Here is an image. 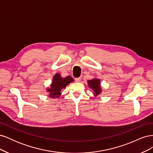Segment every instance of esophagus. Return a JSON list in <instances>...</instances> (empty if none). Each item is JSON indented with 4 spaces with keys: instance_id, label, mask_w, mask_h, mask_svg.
<instances>
[{
    "instance_id": "34e87169",
    "label": "esophagus",
    "mask_w": 153,
    "mask_h": 153,
    "mask_svg": "<svg viewBox=\"0 0 153 153\" xmlns=\"http://www.w3.org/2000/svg\"><path fill=\"white\" fill-rule=\"evenodd\" d=\"M81 77H78V78H76L75 79V82H80L81 81Z\"/></svg>"
}]
</instances>
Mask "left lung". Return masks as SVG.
I'll return each mask as SVG.
<instances>
[{"label":"left lung","instance_id":"obj_1","mask_svg":"<svg viewBox=\"0 0 153 153\" xmlns=\"http://www.w3.org/2000/svg\"><path fill=\"white\" fill-rule=\"evenodd\" d=\"M100 79L99 78H93L92 80H87L88 85L94 91V96H97L101 93V87L100 85Z\"/></svg>","mask_w":153,"mask_h":153}]
</instances>
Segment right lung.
<instances>
[{"instance_id": "right-lung-1", "label": "right lung", "mask_w": 153, "mask_h": 153, "mask_svg": "<svg viewBox=\"0 0 153 153\" xmlns=\"http://www.w3.org/2000/svg\"><path fill=\"white\" fill-rule=\"evenodd\" d=\"M73 81V78L70 76L62 78L59 73H56L53 76L50 87L47 89L49 97L52 98H59L60 96L61 95L62 90L63 89H65L67 85L70 84Z\"/></svg>"}]
</instances>
